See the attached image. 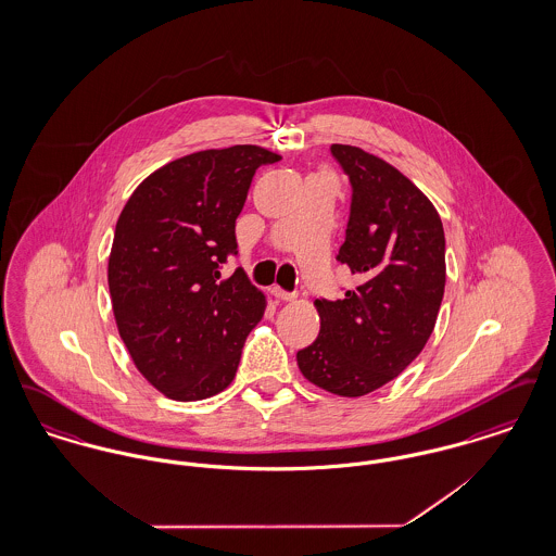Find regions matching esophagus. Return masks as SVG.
Segmentation results:
<instances>
[{
	"label": "esophagus",
	"instance_id": "34e87169",
	"mask_svg": "<svg viewBox=\"0 0 556 556\" xmlns=\"http://www.w3.org/2000/svg\"><path fill=\"white\" fill-rule=\"evenodd\" d=\"M273 295L277 298V300H283V302H290V300H295V293H291V291L281 290V288H273Z\"/></svg>",
	"mask_w": 556,
	"mask_h": 556
}]
</instances>
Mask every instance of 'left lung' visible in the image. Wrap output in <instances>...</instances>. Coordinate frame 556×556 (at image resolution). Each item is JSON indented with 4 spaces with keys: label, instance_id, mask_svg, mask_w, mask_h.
I'll use <instances>...</instances> for the list:
<instances>
[{
    "label": "left lung",
    "instance_id": "8db88e82",
    "mask_svg": "<svg viewBox=\"0 0 556 556\" xmlns=\"http://www.w3.org/2000/svg\"><path fill=\"white\" fill-rule=\"evenodd\" d=\"M331 154L352 184L338 261L361 286L315 300L318 338L295 354L302 375L336 396L358 397L392 381L424 350L446 286V239L429 198L392 164L356 146Z\"/></svg>",
    "mask_w": 556,
    "mask_h": 556
}]
</instances>
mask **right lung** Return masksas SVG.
<instances>
[{
	"label": "right lung",
	"instance_id": "add662e5",
	"mask_svg": "<svg viewBox=\"0 0 556 556\" xmlns=\"http://www.w3.org/2000/svg\"><path fill=\"white\" fill-rule=\"evenodd\" d=\"M281 156L261 146L173 160L135 189L116 220L108 288L137 370L179 402L223 392L236 377L266 298L238 268L236 218L258 166Z\"/></svg>",
	"mask_w": 556,
	"mask_h": 556
}]
</instances>
